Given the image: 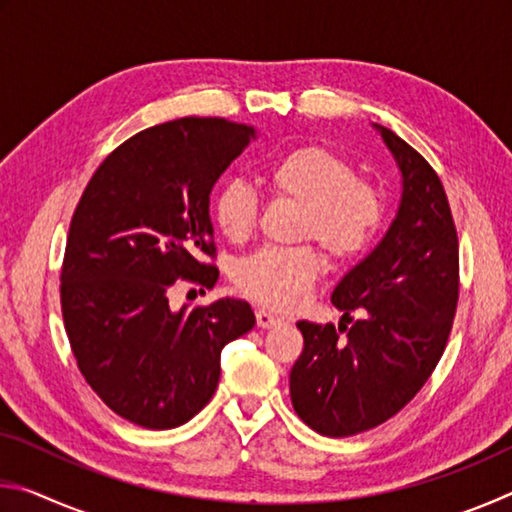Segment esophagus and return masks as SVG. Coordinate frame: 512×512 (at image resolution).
I'll return each mask as SVG.
<instances>
[{"instance_id":"esophagus-1","label":"esophagus","mask_w":512,"mask_h":512,"mask_svg":"<svg viewBox=\"0 0 512 512\" xmlns=\"http://www.w3.org/2000/svg\"><path fill=\"white\" fill-rule=\"evenodd\" d=\"M255 316H257V325L262 329H271V327L282 325V318L271 314V311H266V309H257Z\"/></svg>"}]
</instances>
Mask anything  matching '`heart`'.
<instances>
[{
    "label": "heart",
    "mask_w": 512,
    "mask_h": 512,
    "mask_svg": "<svg viewBox=\"0 0 512 512\" xmlns=\"http://www.w3.org/2000/svg\"><path fill=\"white\" fill-rule=\"evenodd\" d=\"M271 189L302 207L300 237H311L327 253L348 259L375 239L384 205L375 187L357 178L352 162L325 146H300L266 171ZM257 196L241 180L225 183L214 198V219L230 241L250 237L257 223ZM323 273L311 246L262 248L237 268V287L262 307H298Z\"/></svg>",
    "instance_id": "b5f03b06"
}]
</instances>
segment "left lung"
I'll list each match as a JSON object with an SVG mask.
<instances>
[{
  "mask_svg": "<svg viewBox=\"0 0 512 512\" xmlns=\"http://www.w3.org/2000/svg\"><path fill=\"white\" fill-rule=\"evenodd\" d=\"M400 171L395 219L345 273L332 305L348 325L300 320L305 350L289 388L300 420L320 436L368 431L409 404L443 357L458 302V239L443 183L422 155L372 124ZM348 328L341 337L338 332Z\"/></svg>",
  "mask_w": 512,
  "mask_h": 512,
  "instance_id": "8db88e82",
  "label": "left lung"
}]
</instances>
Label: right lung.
<instances>
[{"instance_id": "add662e5", "label": "right lung", "mask_w": 512, "mask_h": 512, "mask_svg": "<svg viewBox=\"0 0 512 512\" xmlns=\"http://www.w3.org/2000/svg\"><path fill=\"white\" fill-rule=\"evenodd\" d=\"M257 140L253 126L185 117L146 128L112 151L76 207L60 275L65 329L83 377L112 411L173 429L212 400L221 350L250 332L246 300L171 309L192 277L212 289L210 194Z\"/></svg>"}]
</instances>
